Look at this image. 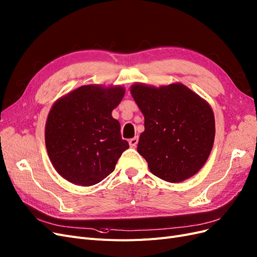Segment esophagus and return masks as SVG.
Segmentation results:
<instances>
[{
	"instance_id": "34e87169",
	"label": "esophagus",
	"mask_w": 257,
	"mask_h": 257,
	"mask_svg": "<svg viewBox=\"0 0 257 257\" xmlns=\"http://www.w3.org/2000/svg\"><path fill=\"white\" fill-rule=\"evenodd\" d=\"M128 143H130V146H131V147H136L137 144H138V137L136 136V137H134V138H131Z\"/></svg>"
}]
</instances>
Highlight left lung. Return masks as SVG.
Segmentation results:
<instances>
[{
    "label": "left lung",
    "mask_w": 257,
    "mask_h": 257,
    "mask_svg": "<svg viewBox=\"0 0 257 257\" xmlns=\"http://www.w3.org/2000/svg\"><path fill=\"white\" fill-rule=\"evenodd\" d=\"M145 116L138 153L151 173L168 182H181L204 166L211 152L215 124L211 107L181 83L131 88Z\"/></svg>",
    "instance_id": "8db88e82"
}]
</instances>
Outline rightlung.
<instances>
[{
    "label": "right lung",
    "mask_w": 257,
    "mask_h": 257,
    "mask_svg": "<svg viewBox=\"0 0 257 257\" xmlns=\"http://www.w3.org/2000/svg\"><path fill=\"white\" fill-rule=\"evenodd\" d=\"M122 87L82 85L51 108L45 130L47 152L67 181L89 186L110 175L128 143L111 111L124 95Z\"/></svg>",
    "instance_id": "1"
}]
</instances>
